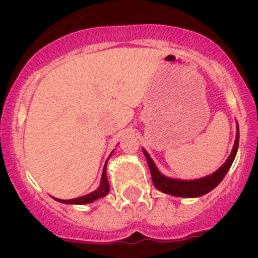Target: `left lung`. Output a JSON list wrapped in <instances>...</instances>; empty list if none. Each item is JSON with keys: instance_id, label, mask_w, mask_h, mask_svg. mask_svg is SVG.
Instances as JSON below:
<instances>
[{"instance_id": "left-lung-1", "label": "left lung", "mask_w": 258, "mask_h": 258, "mask_svg": "<svg viewBox=\"0 0 258 258\" xmlns=\"http://www.w3.org/2000/svg\"><path fill=\"white\" fill-rule=\"evenodd\" d=\"M238 146H239V126L236 129V137H235V143H234V147H232V151L230 154V156L227 157V160L225 161L220 169L216 170L212 174L207 175V177H203L199 179H192V181H183V179H175V178H169V177H165L164 174H161L159 172V169L156 168V165L154 164L152 159L150 157V155L143 150V154H145L146 159H147V163L150 166V172H151L152 182H154L155 187L157 190H160L161 192L169 194L173 197H181V198H198L202 197V195H206L209 191L213 190L216 186L220 184V182L222 181L223 177L226 175L227 170L230 169L232 161L235 159V155L238 152Z\"/></svg>"}]
</instances>
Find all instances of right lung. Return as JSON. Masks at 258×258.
Here are the masks:
<instances>
[{"mask_svg": "<svg viewBox=\"0 0 258 258\" xmlns=\"http://www.w3.org/2000/svg\"><path fill=\"white\" fill-rule=\"evenodd\" d=\"M106 166H107V161H106V164H104L103 173H102L101 186H99V187H98L95 191L88 194V195H85V197L76 198V199L61 200V199H56V198H54V199H55L56 202L64 203V204H88V203H93L94 200L99 199V198L106 197L109 191V184H108V181H107V174H106Z\"/></svg>", "mask_w": 258, "mask_h": 258, "instance_id": "obj_1", "label": "right lung"}]
</instances>
